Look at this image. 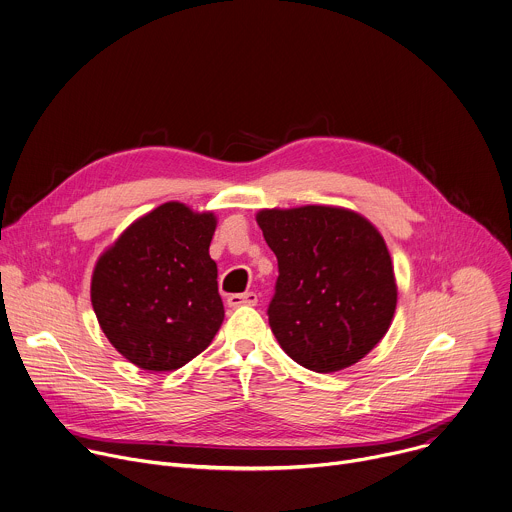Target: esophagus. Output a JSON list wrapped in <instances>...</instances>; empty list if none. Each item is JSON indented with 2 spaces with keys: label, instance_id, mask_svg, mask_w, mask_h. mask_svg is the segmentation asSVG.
Returning <instances> with one entry per match:
<instances>
[{
  "label": "esophagus",
  "instance_id": "obj_1",
  "mask_svg": "<svg viewBox=\"0 0 512 512\" xmlns=\"http://www.w3.org/2000/svg\"><path fill=\"white\" fill-rule=\"evenodd\" d=\"M259 298L255 291H245V294H233L227 298L229 308H241V306H257Z\"/></svg>",
  "mask_w": 512,
  "mask_h": 512
}]
</instances>
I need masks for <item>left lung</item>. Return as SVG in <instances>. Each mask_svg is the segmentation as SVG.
Here are the masks:
<instances>
[{
	"label": "left lung",
	"instance_id": "obj_1",
	"mask_svg": "<svg viewBox=\"0 0 512 512\" xmlns=\"http://www.w3.org/2000/svg\"><path fill=\"white\" fill-rule=\"evenodd\" d=\"M257 225L277 257L269 326L289 358L342 371L387 334L397 283L381 233L348 208H265Z\"/></svg>",
	"mask_w": 512,
	"mask_h": 512
}]
</instances>
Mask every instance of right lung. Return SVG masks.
<instances>
[{"label":"right lung","instance_id":"add662e5","mask_svg":"<svg viewBox=\"0 0 512 512\" xmlns=\"http://www.w3.org/2000/svg\"><path fill=\"white\" fill-rule=\"evenodd\" d=\"M212 212L166 202L131 223L99 257L91 302L109 342L143 371H176L225 320L208 247Z\"/></svg>","mask_w":512,"mask_h":512}]
</instances>
